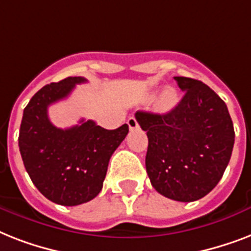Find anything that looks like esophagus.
Segmentation results:
<instances>
[{
	"instance_id": "obj_1",
	"label": "esophagus",
	"mask_w": 251,
	"mask_h": 251,
	"mask_svg": "<svg viewBox=\"0 0 251 251\" xmlns=\"http://www.w3.org/2000/svg\"><path fill=\"white\" fill-rule=\"evenodd\" d=\"M127 125H129L130 130H137L139 127V124H138V121L134 117H130L127 120Z\"/></svg>"
}]
</instances>
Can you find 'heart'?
Returning <instances> with one entry per match:
<instances>
[{
    "mask_svg": "<svg viewBox=\"0 0 251 251\" xmlns=\"http://www.w3.org/2000/svg\"><path fill=\"white\" fill-rule=\"evenodd\" d=\"M161 102L165 108H171L176 104V94L175 91L168 90L165 91L164 95H163V99H161Z\"/></svg>",
    "mask_w": 251,
    "mask_h": 251,
    "instance_id": "1",
    "label": "heart"
}]
</instances>
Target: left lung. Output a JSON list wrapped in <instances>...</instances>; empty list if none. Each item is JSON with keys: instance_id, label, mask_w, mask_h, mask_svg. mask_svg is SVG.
Returning a JSON list of instances; mask_svg holds the SVG:
<instances>
[{"instance_id": "obj_1", "label": "left lung", "mask_w": 251, "mask_h": 251, "mask_svg": "<svg viewBox=\"0 0 251 251\" xmlns=\"http://www.w3.org/2000/svg\"><path fill=\"white\" fill-rule=\"evenodd\" d=\"M185 92L168 113H135L147 131L146 171L157 193L178 202L203 198L222 179L234 145L226 102L201 80L175 76Z\"/></svg>"}]
</instances>
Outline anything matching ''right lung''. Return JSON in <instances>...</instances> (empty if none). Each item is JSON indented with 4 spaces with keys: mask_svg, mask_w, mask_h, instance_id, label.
<instances>
[{
    "mask_svg": "<svg viewBox=\"0 0 251 251\" xmlns=\"http://www.w3.org/2000/svg\"><path fill=\"white\" fill-rule=\"evenodd\" d=\"M82 76H69L37 91L23 110L19 151L29 178L49 201L61 206L90 202L101 191L112 153L129 126L106 130L92 120L60 129L49 121L48 106L68 98Z\"/></svg>",
    "mask_w": 251,
    "mask_h": 251,
    "instance_id": "1",
    "label": "right lung"
}]
</instances>
